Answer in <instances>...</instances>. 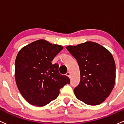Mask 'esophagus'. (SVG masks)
I'll list each match as a JSON object with an SVG mask.
<instances>
[{
	"instance_id": "esophagus-1",
	"label": "esophagus",
	"mask_w": 124,
	"mask_h": 124,
	"mask_svg": "<svg viewBox=\"0 0 124 124\" xmlns=\"http://www.w3.org/2000/svg\"><path fill=\"white\" fill-rule=\"evenodd\" d=\"M66 76H67L68 77H70V73L69 72V71H67V73H66Z\"/></svg>"
}]
</instances>
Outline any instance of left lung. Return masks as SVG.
Masks as SVG:
<instances>
[{
  "label": "left lung",
  "instance_id": "8db88e82",
  "mask_svg": "<svg viewBox=\"0 0 124 124\" xmlns=\"http://www.w3.org/2000/svg\"><path fill=\"white\" fill-rule=\"evenodd\" d=\"M66 48L76 58L80 69L81 81L74 89L75 96L88 105L103 103L115 83L116 66L112 54L91 41Z\"/></svg>",
  "mask_w": 124,
  "mask_h": 124
}]
</instances>
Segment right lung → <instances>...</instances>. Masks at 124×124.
Returning a JSON list of instances; mask_svg holds the SVG:
<instances>
[{
    "label": "right lung",
    "mask_w": 124,
    "mask_h": 124,
    "mask_svg": "<svg viewBox=\"0 0 124 124\" xmlns=\"http://www.w3.org/2000/svg\"><path fill=\"white\" fill-rule=\"evenodd\" d=\"M63 47L44 40L24 46L15 60V78L19 91L32 105L40 107L57 99L60 89L70 79L58 71V64L51 62Z\"/></svg>",
    "instance_id": "1"
}]
</instances>
